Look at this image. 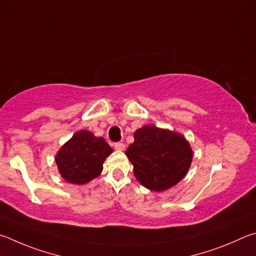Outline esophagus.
I'll return each mask as SVG.
<instances>
[{
  "label": "esophagus",
  "instance_id": "34e87169",
  "mask_svg": "<svg viewBox=\"0 0 256 256\" xmlns=\"http://www.w3.org/2000/svg\"><path fill=\"white\" fill-rule=\"evenodd\" d=\"M114 148L116 150H124V142H114Z\"/></svg>",
  "mask_w": 256,
  "mask_h": 256
}]
</instances>
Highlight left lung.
<instances>
[{
    "mask_svg": "<svg viewBox=\"0 0 256 256\" xmlns=\"http://www.w3.org/2000/svg\"><path fill=\"white\" fill-rule=\"evenodd\" d=\"M126 150L138 181L152 191H164L180 182L189 170L192 150L180 134L145 126L134 134Z\"/></svg>",
    "mask_w": 256,
    "mask_h": 256,
    "instance_id": "1",
    "label": "left lung"
}]
</instances>
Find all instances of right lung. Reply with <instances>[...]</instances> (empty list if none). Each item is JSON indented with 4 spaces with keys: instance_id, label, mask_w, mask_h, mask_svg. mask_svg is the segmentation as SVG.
Segmentation results:
<instances>
[{
    "instance_id": "right-lung-1",
    "label": "right lung",
    "mask_w": 256,
    "mask_h": 256,
    "mask_svg": "<svg viewBox=\"0 0 256 256\" xmlns=\"http://www.w3.org/2000/svg\"><path fill=\"white\" fill-rule=\"evenodd\" d=\"M112 152L104 138L80 130L62 147L55 160L62 178L73 184H84L100 176L103 162Z\"/></svg>"
}]
</instances>
